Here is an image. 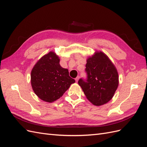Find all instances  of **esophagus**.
Wrapping results in <instances>:
<instances>
[{
	"label": "esophagus",
	"mask_w": 147,
	"mask_h": 147,
	"mask_svg": "<svg viewBox=\"0 0 147 147\" xmlns=\"http://www.w3.org/2000/svg\"><path fill=\"white\" fill-rule=\"evenodd\" d=\"M78 79H79V76H78L77 78H75V81L77 82L78 80Z\"/></svg>",
	"instance_id": "34e87169"
}]
</instances>
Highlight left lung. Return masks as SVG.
<instances>
[{"instance_id":"obj_1","label":"left lung","mask_w":147,"mask_h":147,"mask_svg":"<svg viewBox=\"0 0 147 147\" xmlns=\"http://www.w3.org/2000/svg\"><path fill=\"white\" fill-rule=\"evenodd\" d=\"M86 78L78 82L87 99L95 105H101L112 98L118 86V74L104 53L97 52L88 58Z\"/></svg>"}]
</instances>
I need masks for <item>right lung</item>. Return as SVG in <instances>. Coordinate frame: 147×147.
Instances as JSON below:
<instances>
[{
  "label": "right lung",
  "mask_w": 147,
  "mask_h": 147,
  "mask_svg": "<svg viewBox=\"0 0 147 147\" xmlns=\"http://www.w3.org/2000/svg\"><path fill=\"white\" fill-rule=\"evenodd\" d=\"M31 85L40 99L54 102L64 94L71 84L75 82L69 71L59 64V59L54 52L43 56L31 72Z\"/></svg>",
  "instance_id": "add662e5"
}]
</instances>
